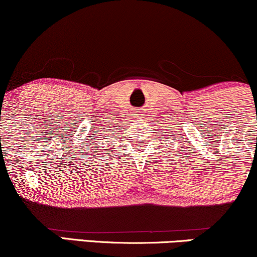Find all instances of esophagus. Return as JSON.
<instances>
[{
    "label": "esophagus",
    "instance_id": "1",
    "mask_svg": "<svg viewBox=\"0 0 257 257\" xmlns=\"http://www.w3.org/2000/svg\"><path fill=\"white\" fill-rule=\"evenodd\" d=\"M138 116H139V113H138ZM139 117H140V116H139Z\"/></svg>",
    "mask_w": 257,
    "mask_h": 257
}]
</instances>
